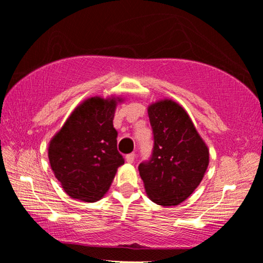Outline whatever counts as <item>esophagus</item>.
Instances as JSON below:
<instances>
[{"instance_id": "esophagus-1", "label": "esophagus", "mask_w": 263, "mask_h": 263, "mask_svg": "<svg viewBox=\"0 0 263 263\" xmlns=\"http://www.w3.org/2000/svg\"><path fill=\"white\" fill-rule=\"evenodd\" d=\"M135 158H136V154L135 153H128V154H126V157H125L126 161L130 162V163H132L133 161H135Z\"/></svg>"}]
</instances>
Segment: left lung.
<instances>
[{"instance_id":"left-lung-1","label":"left lung","mask_w":263,"mask_h":263,"mask_svg":"<svg viewBox=\"0 0 263 263\" xmlns=\"http://www.w3.org/2000/svg\"><path fill=\"white\" fill-rule=\"evenodd\" d=\"M153 151L141 162L140 177L149 199L159 205H179L194 193L209 164L205 142L185 110L171 100L149 105Z\"/></svg>"}]
</instances>
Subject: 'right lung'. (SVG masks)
<instances>
[{"instance_id": "1", "label": "right lung", "mask_w": 263, "mask_h": 263, "mask_svg": "<svg viewBox=\"0 0 263 263\" xmlns=\"http://www.w3.org/2000/svg\"><path fill=\"white\" fill-rule=\"evenodd\" d=\"M117 101L122 100L84 101L50 142L51 168L72 198L99 201L124 163L112 123Z\"/></svg>"}]
</instances>
